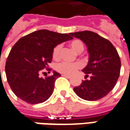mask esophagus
<instances>
[{
	"label": "esophagus",
	"mask_w": 130,
	"mask_h": 130,
	"mask_svg": "<svg viewBox=\"0 0 130 130\" xmlns=\"http://www.w3.org/2000/svg\"><path fill=\"white\" fill-rule=\"evenodd\" d=\"M62 76L65 77H67V78H70V75H65V74H62Z\"/></svg>",
	"instance_id": "esophagus-1"
}]
</instances>
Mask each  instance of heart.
I'll return each instance as SVG.
<instances>
[{
  "label": "heart",
  "mask_w": 130,
  "mask_h": 130,
  "mask_svg": "<svg viewBox=\"0 0 130 130\" xmlns=\"http://www.w3.org/2000/svg\"><path fill=\"white\" fill-rule=\"evenodd\" d=\"M70 46L77 53H81L84 50V45L80 40H73L70 43ZM61 50V45H58L54 47L53 51V57L54 59H58L60 57V53ZM82 65L79 62L76 63H68V62H60L56 65V70L63 74L70 75L76 71L77 69L80 68Z\"/></svg>",
  "instance_id": "b5f03b06"
}]
</instances>
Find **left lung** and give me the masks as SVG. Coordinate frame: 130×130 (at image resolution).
<instances>
[{
    "label": "left lung",
    "instance_id": "obj_1",
    "mask_svg": "<svg viewBox=\"0 0 130 130\" xmlns=\"http://www.w3.org/2000/svg\"><path fill=\"white\" fill-rule=\"evenodd\" d=\"M70 35L81 40L87 48L88 62L83 72L90 75L83 80L74 92L80 98L95 101L104 98L117 83L121 68L120 58L117 50L108 40L94 32L80 31Z\"/></svg>",
    "mask_w": 130,
    "mask_h": 130
}]
</instances>
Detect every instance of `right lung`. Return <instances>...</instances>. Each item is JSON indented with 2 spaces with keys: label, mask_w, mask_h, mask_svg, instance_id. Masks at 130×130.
<instances>
[{
  "label": "right lung",
  "mask_w": 130,
  "mask_h": 130,
  "mask_svg": "<svg viewBox=\"0 0 130 130\" xmlns=\"http://www.w3.org/2000/svg\"><path fill=\"white\" fill-rule=\"evenodd\" d=\"M72 38L70 33L44 29L21 38L13 45L6 60V74L10 87L18 98L32 105L50 98L55 80L61 75L53 71L51 76L40 77V73L52 61L54 47Z\"/></svg>",
  "instance_id": "1"
}]
</instances>
